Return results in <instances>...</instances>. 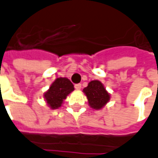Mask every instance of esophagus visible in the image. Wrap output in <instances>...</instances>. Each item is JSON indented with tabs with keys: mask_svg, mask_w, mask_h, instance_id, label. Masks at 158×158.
<instances>
[{
	"mask_svg": "<svg viewBox=\"0 0 158 158\" xmlns=\"http://www.w3.org/2000/svg\"><path fill=\"white\" fill-rule=\"evenodd\" d=\"M74 88H75L76 89H81V84H76V85H74Z\"/></svg>",
	"mask_w": 158,
	"mask_h": 158,
	"instance_id": "1",
	"label": "esophagus"
}]
</instances>
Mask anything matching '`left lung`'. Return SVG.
I'll list each match as a JSON object with an SVG mask.
<instances>
[{
  "instance_id": "1",
  "label": "left lung",
  "mask_w": 158,
  "mask_h": 158,
  "mask_svg": "<svg viewBox=\"0 0 158 158\" xmlns=\"http://www.w3.org/2000/svg\"><path fill=\"white\" fill-rule=\"evenodd\" d=\"M84 92L88 98L89 106L96 110L102 108L110 100V94L98 80H93L89 83L88 86L84 89Z\"/></svg>"
}]
</instances>
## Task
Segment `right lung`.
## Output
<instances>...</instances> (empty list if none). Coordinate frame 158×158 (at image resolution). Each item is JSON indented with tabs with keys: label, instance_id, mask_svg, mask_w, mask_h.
Segmentation results:
<instances>
[{
	"label": "right lung",
	"instance_id": "obj_1",
	"mask_svg": "<svg viewBox=\"0 0 158 158\" xmlns=\"http://www.w3.org/2000/svg\"><path fill=\"white\" fill-rule=\"evenodd\" d=\"M74 89L73 85L67 78H58L44 94L47 103L52 109H58L70 92Z\"/></svg>",
	"mask_w": 158,
	"mask_h": 158
}]
</instances>
